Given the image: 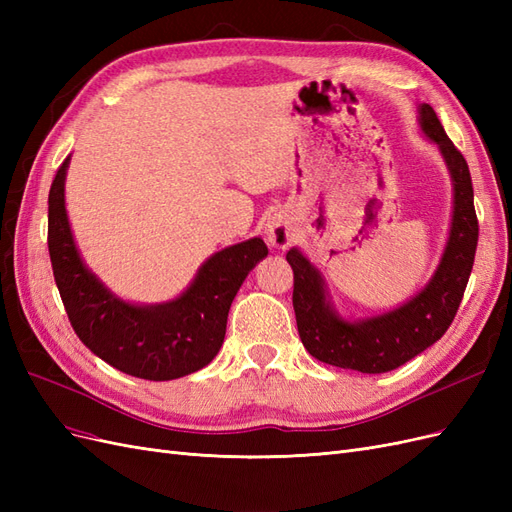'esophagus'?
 I'll return each mask as SVG.
<instances>
[{
	"label": "esophagus",
	"instance_id": "obj_1",
	"mask_svg": "<svg viewBox=\"0 0 512 512\" xmlns=\"http://www.w3.org/2000/svg\"><path fill=\"white\" fill-rule=\"evenodd\" d=\"M265 235H267V241L273 247H277V250H286L294 239V226H292L290 215L284 211L273 213L265 226Z\"/></svg>",
	"mask_w": 512,
	"mask_h": 512
}]
</instances>
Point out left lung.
Listing matches in <instances>:
<instances>
[{
    "mask_svg": "<svg viewBox=\"0 0 512 512\" xmlns=\"http://www.w3.org/2000/svg\"><path fill=\"white\" fill-rule=\"evenodd\" d=\"M418 123L429 141L438 145L453 181L448 241L436 273L421 292L391 312L350 322L335 312L322 275L312 262L297 247L286 254L294 273L292 305L301 342L322 363L361 374L397 369L438 342L451 327L466 292L478 243L470 168L429 104L418 108Z\"/></svg>",
    "mask_w": 512,
    "mask_h": 512,
    "instance_id": "obj_1",
    "label": "left lung"
}]
</instances>
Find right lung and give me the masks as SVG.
<instances>
[{
  "label": "right lung",
  "mask_w": 512,
  "mask_h": 512,
  "mask_svg": "<svg viewBox=\"0 0 512 512\" xmlns=\"http://www.w3.org/2000/svg\"><path fill=\"white\" fill-rule=\"evenodd\" d=\"M68 164L70 156L49 192V254L74 333L102 361L136 378L175 380L209 365L224 344L232 299L269 254L265 241L254 237L213 254L173 301L128 303L87 269L76 250L64 196Z\"/></svg>",
  "instance_id": "1"
}]
</instances>
